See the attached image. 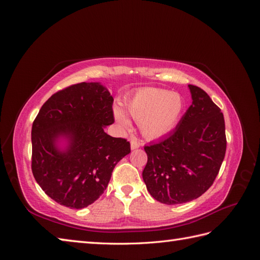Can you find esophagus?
I'll return each instance as SVG.
<instances>
[{"label": "esophagus", "mask_w": 260, "mask_h": 260, "mask_svg": "<svg viewBox=\"0 0 260 260\" xmlns=\"http://www.w3.org/2000/svg\"><path fill=\"white\" fill-rule=\"evenodd\" d=\"M130 145H131V149H137L140 147V142L137 139H131L130 141Z\"/></svg>", "instance_id": "obj_1"}]
</instances>
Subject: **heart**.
<instances>
[{"instance_id": "heart-1", "label": "heart", "mask_w": 260, "mask_h": 260, "mask_svg": "<svg viewBox=\"0 0 260 260\" xmlns=\"http://www.w3.org/2000/svg\"><path fill=\"white\" fill-rule=\"evenodd\" d=\"M129 115L139 122L141 132L148 140L167 136L176 128L184 111V101L180 94L164 89L143 88L125 102ZM117 122L130 129L131 122L119 107H115Z\"/></svg>"}]
</instances>
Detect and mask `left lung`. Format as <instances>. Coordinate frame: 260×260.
Wrapping results in <instances>:
<instances>
[{"mask_svg":"<svg viewBox=\"0 0 260 260\" xmlns=\"http://www.w3.org/2000/svg\"><path fill=\"white\" fill-rule=\"evenodd\" d=\"M192 105L176 130L144 146L147 164L142 172L147 191L167 205L200 198L214 183L226 148L223 114L208 94L188 84Z\"/></svg>","mask_w":260,"mask_h":260,"instance_id":"left-lung-1","label":"left lung"}]
</instances>
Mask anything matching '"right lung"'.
Wrapping results in <instances>:
<instances>
[{"label":"right lung","mask_w":260,"mask_h":260,"mask_svg":"<svg viewBox=\"0 0 260 260\" xmlns=\"http://www.w3.org/2000/svg\"><path fill=\"white\" fill-rule=\"evenodd\" d=\"M113 102L100 82H81L53 94L36 117L31 169L45 194L62 206L81 209L95 202L130 153L127 140L104 131L115 121Z\"/></svg>","instance_id":"1"}]
</instances>
